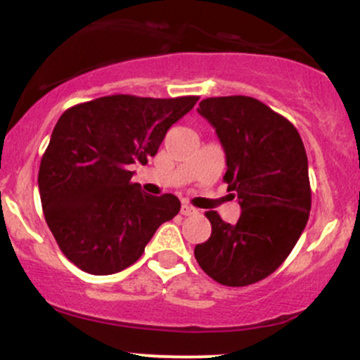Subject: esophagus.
Masks as SVG:
<instances>
[{
	"label": "esophagus",
	"instance_id": "1",
	"mask_svg": "<svg viewBox=\"0 0 360 360\" xmlns=\"http://www.w3.org/2000/svg\"><path fill=\"white\" fill-rule=\"evenodd\" d=\"M198 210L193 208L191 205L188 203H183L181 205V214H184V217H193V214H196Z\"/></svg>",
	"mask_w": 360,
	"mask_h": 360
}]
</instances>
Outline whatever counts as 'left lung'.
<instances>
[{"label":"left lung","mask_w":360,"mask_h":360,"mask_svg":"<svg viewBox=\"0 0 360 360\" xmlns=\"http://www.w3.org/2000/svg\"><path fill=\"white\" fill-rule=\"evenodd\" d=\"M198 113L217 130L226 155L223 181L242 213L232 225L206 212L212 237L194 247V257L223 286H249L278 269L307 226V150L295 125L255 98H206Z\"/></svg>","instance_id":"left-lung-1"}]
</instances>
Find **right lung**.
I'll return each mask as SVG.
<instances>
[{"instance_id":"obj_1","label":"right lung","mask_w":360,"mask_h":360,"mask_svg":"<svg viewBox=\"0 0 360 360\" xmlns=\"http://www.w3.org/2000/svg\"><path fill=\"white\" fill-rule=\"evenodd\" d=\"M198 100L111 94L62 113L40 160L39 189L45 221L74 266L94 276L127 269L179 213L174 194L143 193L130 169L146 166Z\"/></svg>"}]
</instances>
